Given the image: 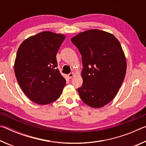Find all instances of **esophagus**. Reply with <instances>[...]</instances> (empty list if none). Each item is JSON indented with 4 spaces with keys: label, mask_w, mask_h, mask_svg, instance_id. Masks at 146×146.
<instances>
[{
    "label": "esophagus",
    "mask_w": 146,
    "mask_h": 146,
    "mask_svg": "<svg viewBox=\"0 0 146 146\" xmlns=\"http://www.w3.org/2000/svg\"><path fill=\"white\" fill-rule=\"evenodd\" d=\"M74 75H75V73L72 72V73H71L69 74V75H68V78H71L73 77V76Z\"/></svg>",
    "instance_id": "obj_1"
}]
</instances>
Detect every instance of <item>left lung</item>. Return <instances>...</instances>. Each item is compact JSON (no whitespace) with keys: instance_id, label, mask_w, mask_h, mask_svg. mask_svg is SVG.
<instances>
[{"instance_id":"obj_1","label":"left lung","mask_w":146,"mask_h":146,"mask_svg":"<svg viewBox=\"0 0 146 146\" xmlns=\"http://www.w3.org/2000/svg\"><path fill=\"white\" fill-rule=\"evenodd\" d=\"M71 40L82 55L80 97L91 108H102L115 97L126 73L120 43L113 34L96 29L78 33Z\"/></svg>"}]
</instances>
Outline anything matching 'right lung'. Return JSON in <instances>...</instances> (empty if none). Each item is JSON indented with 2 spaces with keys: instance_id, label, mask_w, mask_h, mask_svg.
<instances>
[{
  "instance_id": "right-lung-1",
  "label": "right lung",
  "mask_w": 146,
  "mask_h": 146,
  "mask_svg": "<svg viewBox=\"0 0 146 146\" xmlns=\"http://www.w3.org/2000/svg\"><path fill=\"white\" fill-rule=\"evenodd\" d=\"M66 36L43 31L19 46L14 71L20 87L29 99L40 105L60 97L66 80L57 67L56 55Z\"/></svg>"
}]
</instances>
